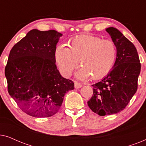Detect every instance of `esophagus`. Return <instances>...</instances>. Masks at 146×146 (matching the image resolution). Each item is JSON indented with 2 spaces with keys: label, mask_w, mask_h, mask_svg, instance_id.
<instances>
[{
  "label": "esophagus",
  "mask_w": 146,
  "mask_h": 146,
  "mask_svg": "<svg viewBox=\"0 0 146 146\" xmlns=\"http://www.w3.org/2000/svg\"><path fill=\"white\" fill-rule=\"evenodd\" d=\"M81 87H82V84L78 82H74V88H75L78 89Z\"/></svg>",
  "instance_id": "1"
}]
</instances>
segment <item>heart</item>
I'll return each mask as SVG.
<instances>
[{"mask_svg": "<svg viewBox=\"0 0 146 146\" xmlns=\"http://www.w3.org/2000/svg\"><path fill=\"white\" fill-rule=\"evenodd\" d=\"M68 46L59 44L54 50L56 63L66 77L70 76L79 61L82 68L76 73L78 78L101 79L110 72L116 59L115 44L96 36H78L70 40Z\"/></svg>", "mask_w": 146, "mask_h": 146, "instance_id": "heart-1", "label": "heart"}]
</instances>
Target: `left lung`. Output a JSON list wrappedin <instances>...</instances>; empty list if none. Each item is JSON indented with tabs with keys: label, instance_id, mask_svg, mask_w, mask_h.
Masks as SVG:
<instances>
[{
	"label": "left lung",
	"instance_id": "obj_1",
	"mask_svg": "<svg viewBox=\"0 0 146 146\" xmlns=\"http://www.w3.org/2000/svg\"><path fill=\"white\" fill-rule=\"evenodd\" d=\"M117 49L113 68L101 81L92 85L93 96L88 105L100 115H111L123 110L136 92L141 64L135 46L118 30L106 29Z\"/></svg>",
	"mask_w": 146,
	"mask_h": 146
}]
</instances>
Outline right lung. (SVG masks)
<instances>
[{
    "instance_id": "obj_1",
    "label": "right lung",
    "mask_w": 146,
    "mask_h": 146,
    "mask_svg": "<svg viewBox=\"0 0 146 146\" xmlns=\"http://www.w3.org/2000/svg\"><path fill=\"white\" fill-rule=\"evenodd\" d=\"M62 34L33 29L10 52L5 76L8 92L21 110L35 117H50L58 112L68 91L74 84L57 69L56 44Z\"/></svg>"
}]
</instances>
